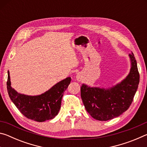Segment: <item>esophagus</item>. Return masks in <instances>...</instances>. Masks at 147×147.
<instances>
[{
  "mask_svg": "<svg viewBox=\"0 0 147 147\" xmlns=\"http://www.w3.org/2000/svg\"><path fill=\"white\" fill-rule=\"evenodd\" d=\"M76 80L78 81H81V79H82V78H81V75L80 74H78L76 75Z\"/></svg>",
  "mask_w": 147,
  "mask_h": 147,
  "instance_id": "esophagus-1",
  "label": "esophagus"
}]
</instances>
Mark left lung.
<instances>
[{
	"mask_svg": "<svg viewBox=\"0 0 147 147\" xmlns=\"http://www.w3.org/2000/svg\"><path fill=\"white\" fill-rule=\"evenodd\" d=\"M131 68L128 76L108 89L82 84L81 98L86 111L92 117L106 121L117 117L126 111L132 102L138 88L139 74L134 54H129Z\"/></svg>",
	"mask_w": 147,
	"mask_h": 147,
	"instance_id": "8db88e82",
	"label": "left lung"
}]
</instances>
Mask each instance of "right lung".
I'll list each match as a JSON object with an SVG mask.
<instances>
[{
    "mask_svg": "<svg viewBox=\"0 0 147 147\" xmlns=\"http://www.w3.org/2000/svg\"><path fill=\"white\" fill-rule=\"evenodd\" d=\"M71 81L67 77L39 95L30 96L17 93L11 86L10 76L8 71L7 89L9 96L17 108L28 119L43 122L53 119L58 115L61 108V98Z\"/></svg>",
    "mask_w": 147,
    "mask_h": 147,
    "instance_id": "1",
    "label": "right lung"
}]
</instances>
